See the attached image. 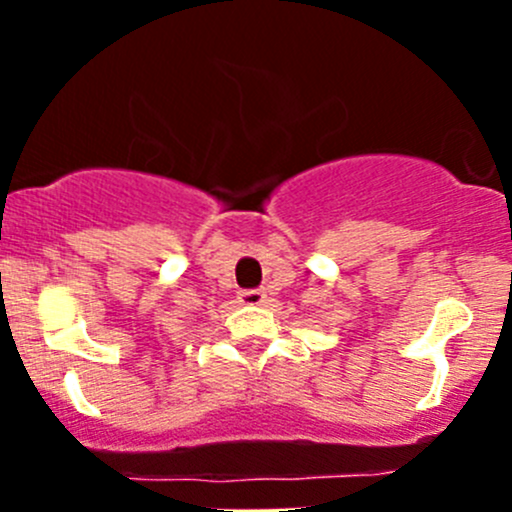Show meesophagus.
Segmentation results:
<instances>
[{
	"mask_svg": "<svg viewBox=\"0 0 512 512\" xmlns=\"http://www.w3.org/2000/svg\"><path fill=\"white\" fill-rule=\"evenodd\" d=\"M240 302L250 304V307H262L267 302V294L262 289H245V292H240Z\"/></svg>",
	"mask_w": 512,
	"mask_h": 512,
	"instance_id": "esophagus-1",
	"label": "esophagus"
}]
</instances>
